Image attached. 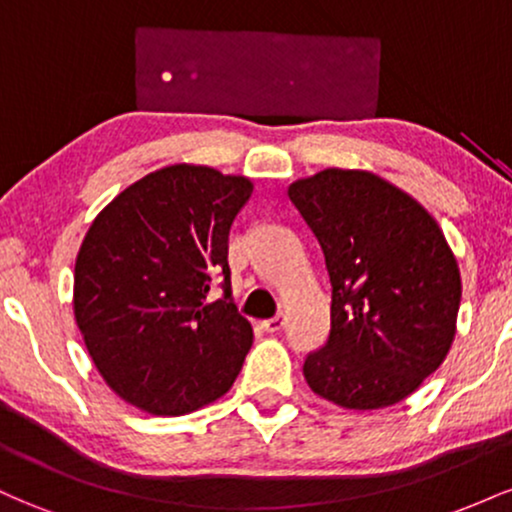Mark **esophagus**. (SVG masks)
<instances>
[{
    "mask_svg": "<svg viewBox=\"0 0 512 512\" xmlns=\"http://www.w3.org/2000/svg\"><path fill=\"white\" fill-rule=\"evenodd\" d=\"M284 325H286V315H274V317H269V320L262 322L264 332H281L284 330Z\"/></svg>",
    "mask_w": 512,
    "mask_h": 512,
    "instance_id": "obj_1",
    "label": "esophagus"
}]
</instances>
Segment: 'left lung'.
Returning a JSON list of instances; mask_svg holds the SVG:
<instances>
[{
	"instance_id": "left-lung-1",
	"label": "left lung",
	"mask_w": 512,
	"mask_h": 512,
	"mask_svg": "<svg viewBox=\"0 0 512 512\" xmlns=\"http://www.w3.org/2000/svg\"><path fill=\"white\" fill-rule=\"evenodd\" d=\"M325 255L330 337L303 375L344 409L402 402L448 356L462 281L428 211L368 170L327 168L289 187Z\"/></svg>"
}]
</instances>
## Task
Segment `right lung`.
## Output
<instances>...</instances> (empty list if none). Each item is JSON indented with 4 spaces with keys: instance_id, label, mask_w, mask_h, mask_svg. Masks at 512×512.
<instances>
[{
    "instance_id": "right-lung-1",
    "label": "right lung",
    "mask_w": 512,
    "mask_h": 512,
    "mask_svg": "<svg viewBox=\"0 0 512 512\" xmlns=\"http://www.w3.org/2000/svg\"><path fill=\"white\" fill-rule=\"evenodd\" d=\"M250 195L243 175L178 163L129 185L91 223L76 255L74 317L125 402L180 416L236 383L252 327L231 298L228 231ZM216 280L224 296L209 302Z\"/></svg>"
}]
</instances>
